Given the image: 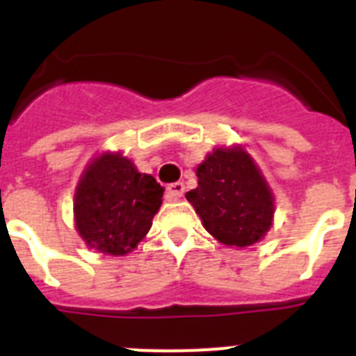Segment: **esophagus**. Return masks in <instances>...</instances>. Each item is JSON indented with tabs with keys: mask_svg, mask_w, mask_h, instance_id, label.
Here are the masks:
<instances>
[{
	"mask_svg": "<svg viewBox=\"0 0 356 356\" xmlns=\"http://www.w3.org/2000/svg\"><path fill=\"white\" fill-rule=\"evenodd\" d=\"M185 193V185L181 184V181H176V184H171L169 187H167V196L171 200H178L181 198Z\"/></svg>",
	"mask_w": 356,
	"mask_h": 356,
	"instance_id": "1",
	"label": "esophagus"
}]
</instances>
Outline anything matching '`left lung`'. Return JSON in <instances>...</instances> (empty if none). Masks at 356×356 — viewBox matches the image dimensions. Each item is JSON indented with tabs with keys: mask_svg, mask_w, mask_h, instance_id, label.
I'll return each instance as SVG.
<instances>
[{
	"mask_svg": "<svg viewBox=\"0 0 356 356\" xmlns=\"http://www.w3.org/2000/svg\"><path fill=\"white\" fill-rule=\"evenodd\" d=\"M198 187L185 194L203 227L227 247L245 248L272 229L275 198L243 145L214 147L196 167Z\"/></svg>",
	"mask_w": 356,
	"mask_h": 356,
	"instance_id": "left-lung-1",
	"label": "left lung"
}]
</instances>
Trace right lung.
<instances>
[{"label":"right lung","mask_w":356,"mask_h":356,"mask_svg":"<svg viewBox=\"0 0 356 356\" xmlns=\"http://www.w3.org/2000/svg\"><path fill=\"white\" fill-rule=\"evenodd\" d=\"M163 187L120 151L91 158L74 194L75 230L88 248L126 256L147 236Z\"/></svg>","instance_id":"1"}]
</instances>
